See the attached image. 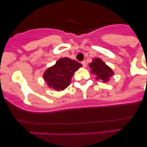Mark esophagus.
Wrapping results in <instances>:
<instances>
[{"mask_svg":"<svg viewBox=\"0 0 147 147\" xmlns=\"http://www.w3.org/2000/svg\"><path fill=\"white\" fill-rule=\"evenodd\" d=\"M82 66L84 67H85L87 66V64H86V62H85V61H82Z\"/></svg>","mask_w":147,"mask_h":147,"instance_id":"esophagus-1","label":"esophagus"}]
</instances>
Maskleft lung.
I'll list each match as a JSON object with an SVG mask.
<instances>
[{
    "instance_id": "left-lung-1",
    "label": "left lung",
    "mask_w": 147,
    "mask_h": 147,
    "mask_svg": "<svg viewBox=\"0 0 147 147\" xmlns=\"http://www.w3.org/2000/svg\"><path fill=\"white\" fill-rule=\"evenodd\" d=\"M89 65L92 74L96 76L97 80H101L105 82H107L109 81L110 76H112L114 74L112 69L98 58L93 59V62L90 63Z\"/></svg>"
}]
</instances>
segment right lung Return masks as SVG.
<instances>
[{
  "instance_id": "add662e5",
  "label": "right lung",
  "mask_w": 147,
  "mask_h": 147,
  "mask_svg": "<svg viewBox=\"0 0 147 147\" xmlns=\"http://www.w3.org/2000/svg\"><path fill=\"white\" fill-rule=\"evenodd\" d=\"M82 65L67 57L59 59L54 65L45 71L43 78L48 86L59 91L65 89L71 83V78Z\"/></svg>"
}]
</instances>
